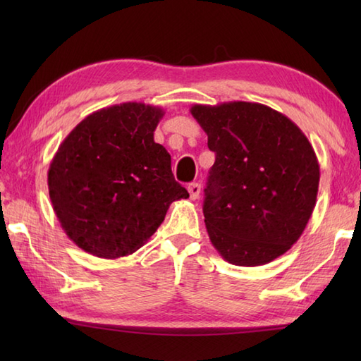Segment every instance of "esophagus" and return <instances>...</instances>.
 Listing matches in <instances>:
<instances>
[{
	"label": "esophagus",
	"instance_id": "esophagus-1",
	"mask_svg": "<svg viewBox=\"0 0 361 361\" xmlns=\"http://www.w3.org/2000/svg\"><path fill=\"white\" fill-rule=\"evenodd\" d=\"M188 190H189L190 200H197V198L200 197V192H202V186L198 185V183H190V185L188 186Z\"/></svg>",
	"mask_w": 361,
	"mask_h": 361
}]
</instances>
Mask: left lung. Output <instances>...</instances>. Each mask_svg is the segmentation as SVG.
<instances>
[{"label": "left lung", "instance_id": "obj_1", "mask_svg": "<svg viewBox=\"0 0 361 361\" xmlns=\"http://www.w3.org/2000/svg\"><path fill=\"white\" fill-rule=\"evenodd\" d=\"M190 113L216 153L203 203L214 248L233 265L271 262L301 237L315 208V150L293 121L262 104H197Z\"/></svg>", "mask_w": 361, "mask_h": 361}]
</instances>
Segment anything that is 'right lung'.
Instances as JSON below:
<instances>
[{
	"mask_svg": "<svg viewBox=\"0 0 361 361\" xmlns=\"http://www.w3.org/2000/svg\"><path fill=\"white\" fill-rule=\"evenodd\" d=\"M163 109L126 102L91 113L73 128L48 171L49 198L66 235L104 259L132 255L188 198L171 155L153 141Z\"/></svg>",
	"mask_w": 361,
	"mask_h": 361,
	"instance_id": "add662e5",
	"label": "right lung"
}]
</instances>
